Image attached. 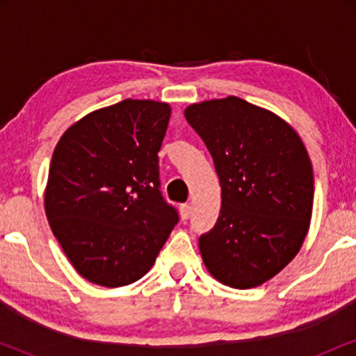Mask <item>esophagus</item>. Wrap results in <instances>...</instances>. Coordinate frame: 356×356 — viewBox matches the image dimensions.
Returning <instances> with one entry per match:
<instances>
[{
  "label": "esophagus",
  "instance_id": "1",
  "mask_svg": "<svg viewBox=\"0 0 356 356\" xmlns=\"http://www.w3.org/2000/svg\"><path fill=\"white\" fill-rule=\"evenodd\" d=\"M179 216H181L183 220H188V218L191 217V206H189V204H181V206H179Z\"/></svg>",
  "mask_w": 356,
  "mask_h": 356
}]
</instances>
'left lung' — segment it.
<instances>
[{"label": "left lung", "mask_w": 356, "mask_h": 356, "mask_svg": "<svg viewBox=\"0 0 356 356\" xmlns=\"http://www.w3.org/2000/svg\"><path fill=\"white\" fill-rule=\"evenodd\" d=\"M184 116L222 188L217 223L199 238L204 264L232 289L264 284L293 259L309 228L314 178L303 140L280 116L233 95L189 105Z\"/></svg>", "instance_id": "1"}]
</instances>
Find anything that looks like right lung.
<instances>
[{"label":"right lung","instance_id":"add662e5","mask_svg":"<svg viewBox=\"0 0 356 356\" xmlns=\"http://www.w3.org/2000/svg\"><path fill=\"white\" fill-rule=\"evenodd\" d=\"M170 115L163 102L126 99L86 115L58 140L47 218L67 259L92 284L115 289L139 280L178 223L159 178Z\"/></svg>","mask_w":356,"mask_h":356}]
</instances>
